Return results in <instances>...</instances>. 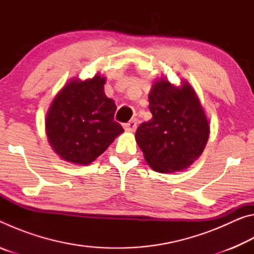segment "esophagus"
Instances as JSON below:
<instances>
[{"label":"esophagus","mask_w":254,"mask_h":254,"mask_svg":"<svg viewBox=\"0 0 254 254\" xmlns=\"http://www.w3.org/2000/svg\"><path fill=\"white\" fill-rule=\"evenodd\" d=\"M136 120H131V121L124 124L123 127L127 132H134L136 130Z\"/></svg>","instance_id":"esophagus-1"}]
</instances>
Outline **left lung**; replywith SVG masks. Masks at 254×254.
<instances>
[{"label": "left lung", "instance_id": "8db88e82", "mask_svg": "<svg viewBox=\"0 0 254 254\" xmlns=\"http://www.w3.org/2000/svg\"><path fill=\"white\" fill-rule=\"evenodd\" d=\"M152 119L140 124L135 141L145 161L161 174L183 171L203 153L209 122L195 89L187 80L171 84L161 77L149 93Z\"/></svg>", "mask_w": 254, "mask_h": 254}]
</instances>
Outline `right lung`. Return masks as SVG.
Returning <instances> with one entry per match:
<instances>
[{"instance_id": "1", "label": "right lung", "mask_w": 254, "mask_h": 254, "mask_svg": "<svg viewBox=\"0 0 254 254\" xmlns=\"http://www.w3.org/2000/svg\"><path fill=\"white\" fill-rule=\"evenodd\" d=\"M104 76L72 78L55 96L46 115L50 147L67 162L87 166L124 132L114 121L115 102L105 95Z\"/></svg>"}]
</instances>
